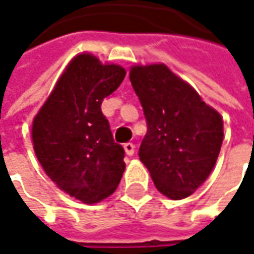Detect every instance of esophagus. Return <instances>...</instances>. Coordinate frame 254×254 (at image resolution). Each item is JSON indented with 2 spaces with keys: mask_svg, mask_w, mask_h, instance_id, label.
I'll list each match as a JSON object with an SVG mask.
<instances>
[{
  "mask_svg": "<svg viewBox=\"0 0 254 254\" xmlns=\"http://www.w3.org/2000/svg\"><path fill=\"white\" fill-rule=\"evenodd\" d=\"M124 148H125V152H127V155H133V152H135V145H133L132 142H127V143L124 145Z\"/></svg>",
  "mask_w": 254,
  "mask_h": 254,
  "instance_id": "1",
  "label": "esophagus"
}]
</instances>
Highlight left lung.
Wrapping results in <instances>:
<instances>
[{
	"mask_svg": "<svg viewBox=\"0 0 254 254\" xmlns=\"http://www.w3.org/2000/svg\"><path fill=\"white\" fill-rule=\"evenodd\" d=\"M129 79L148 130L139 158L159 192L191 195L208 178L223 142V119L164 64L132 67Z\"/></svg>",
	"mask_w": 254,
	"mask_h": 254,
	"instance_id": "obj_1",
	"label": "left lung"
}]
</instances>
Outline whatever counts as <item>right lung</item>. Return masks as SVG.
Returning a JSON list of instances; mask_svg holds the SVG:
<instances>
[{"mask_svg":"<svg viewBox=\"0 0 254 254\" xmlns=\"http://www.w3.org/2000/svg\"><path fill=\"white\" fill-rule=\"evenodd\" d=\"M125 74L121 66H103L95 56L79 54L33 122L41 167L59 188L83 202L109 197L125 171V149L113 141L100 109Z\"/></svg>","mask_w":254,"mask_h":254,"instance_id":"obj_1","label":"right lung"}]
</instances>
